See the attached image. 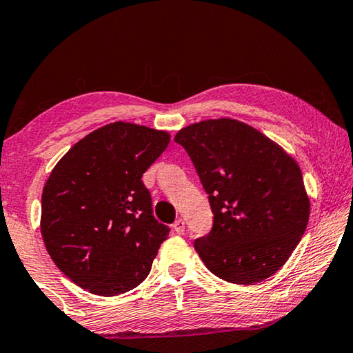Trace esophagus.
<instances>
[{
  "mask_svg": "<svg viewBox=\"0 0 353 353\" xmlns=\"http://www.w3.org/2000/svg\"><path fill=\"white\" fill-rule=\"evenodd\" d=\"M173 230H175L178 234H183V231H185V221H183L181 219H178L175 223H173Z\"/></svg>",
  "mask_w": 353,
  "mask_h": 353,
  "instance_id": "1",
  "label": "esophagus"
}]
</instances>
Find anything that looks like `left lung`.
I'll use <instances>...</instances> for the list:
<instances>
[{"instance_id": "8db88e82", "label": "left lung", "mask_w": 353, "mask_h": 353, "mask_svg": "<svg viewBox=\"0 0 353 353\" xmlns=\"http://www.w3.org/2000/svg\"><path fill=\"white\" fill-rule=\"evenodd\" d=\"M209 194L214 226L194 249L215 276L263 281L305 233L310 199L296 159L234 119L202 120L175 134Z\"/></svg>"}]
</instances>
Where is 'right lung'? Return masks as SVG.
Segmentation results:
<instances>
[{"mask_svg":"<svg viewBox=\"0 0 353 353\" xmlns=\"http://www.w3.org/2000/svg\"><path fill=\"white\" fill-rule=\"evenodd\" d=\"M168 143L162 130L114 122L52 168L41 194L43 243L77 286L110 297L146 279L170 230L154 219L141 176Z\"/></svg>","mask_w":353,"mask_h":353,"instance_id":"obj_1","label":"right lung"}]
</instances>
